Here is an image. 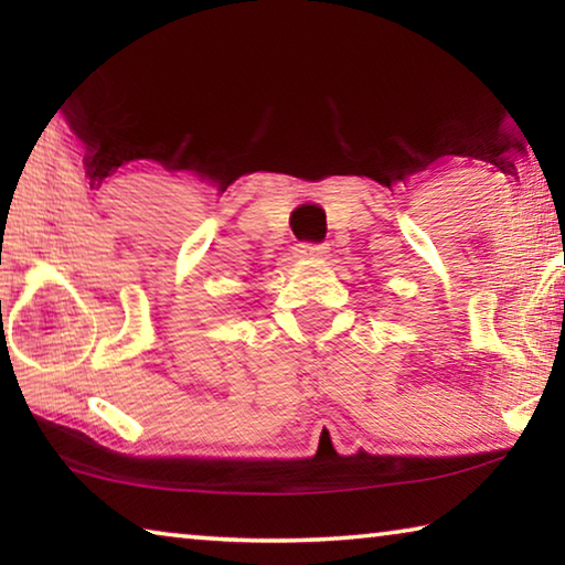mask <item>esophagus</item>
I'll list each match as a JSON object with an SVG mask.
<instances>
[{"mask_svg": "<svg viewBox=\"0 0 565 565\" xmlns=\"http://www.w3.org/2000/svg\"><path fill=\"white\" fill-rule=\"evenodd\" d=\"M327 248H329L327 244H299L294 252L299 259H323V256L329 254Z\"/></svg>", "mask_w": 565, "mask_h": 565, "instance_id": "34e87169", "label": "esophagus"}]
</instances>
